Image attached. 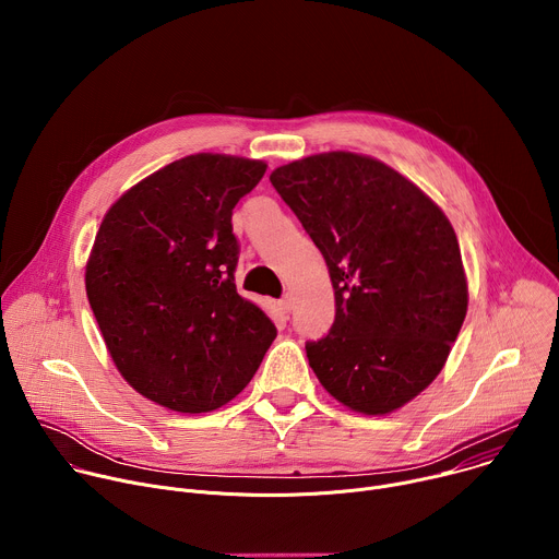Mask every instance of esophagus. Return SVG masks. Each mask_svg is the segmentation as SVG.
I'll use <instances>...</instances> for the list:
<instances>
[{
	"label": "esophagus",
	"mask_w": 559,
	"mask_h": 559,
	"mask_svg": "<svg viewBox=\"0 0 559 559\" xmlns=\"http://www.w3.org/2000/svg\"><path fill=\"white\" fill-rule=\"evenodd\" d=\"M278 309H281L283 313H289V311H292V298H289V296H283V298L278 300Z\"/></svg>",
	"instance_id": "34e87169"
}]
</instances>
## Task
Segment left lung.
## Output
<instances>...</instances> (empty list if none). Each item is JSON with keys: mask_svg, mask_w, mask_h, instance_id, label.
Returning a JSON list of instances; mask_svg holds the SVG:
<instances>
[{"mask_svg": "<svg viewBox=\"0 0 559 559\" xmlns=\"http://www.w3.org/2000/svg\"><path fill=\"white\" fill-rule=\"evenodd\" d=\"M321 250L336 298L309 367L345 407L384 416L427 389L466 316V278L444 212L371 156L313 154L270 175Z\"/></svg>", "mask_w": 559, "mask_h": 559, "instance_id": "1", "label": "left lung"}]
</instances>
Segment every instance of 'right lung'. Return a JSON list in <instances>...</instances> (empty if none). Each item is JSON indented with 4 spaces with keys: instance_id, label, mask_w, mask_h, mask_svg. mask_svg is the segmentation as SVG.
<instances>
[{
    "instance_id": "obj_1",
    "label": "right lung",
    "mask_w": 559,
    "mask_h": 559,
    "mask_svg": "<svg viewBox=\"0 0 559 559\" xmlns=\"http://www.w3.org/2000/svg\"><path fill=\"white\" fill-rule=\"evenodd\" d=\"M267 166L190 154L130 188L104 216L86 294L121 376L152 403L205 414L241 393L276 338L236 292L231 210Z\"/></svg>"
}]
</instances>
